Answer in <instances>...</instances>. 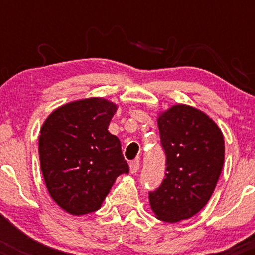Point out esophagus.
I'll return each mask as SVG.
<instances>
[{
  "label": "esophagus",
  "mask_w": 255,
  "mask_h": 255,
  "mask_svg": "<svg viewBox=\"0 0 255 255\" xmlns=\"http://www.w3.org/2000/svg\"><path fill=\"white\" fill-rule=\"evenodd\" d=\"M139 166H140L139 160H134V161H132V163L129 164V170H130V173H132V174H135V173H137V171L139 170Z\"/></svg>",
  "instance_id": "obj_1"
}]
</instances>
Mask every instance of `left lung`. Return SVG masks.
Segmentation results:
<instances>
[{"mask_svg": "<svg viewBox=\"0 0 255 255\" xmlns=\"http://www.w3.org/2000/svg\"><path fill=\"white\" fill-rule=\"evenodd\" d=\"M166 154L165 179L149 192L158 220H189L212 196L225 163V137L217 123L201 110L176 104L156 117Z\"/></svg>", "mask_w": 255, "mask_h": 255, "instance_id": "obj_1", "label": "left lung"}]
</instances>
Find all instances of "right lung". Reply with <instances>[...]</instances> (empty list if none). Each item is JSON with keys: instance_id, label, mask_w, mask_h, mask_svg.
Instances as JSON below:
<instances>
[{"instance_id": "right-lung-1", "label": "right lung", "mask_w": 255, "mask_h": 255, "mask_svg": "<svg viewBox=\"0 0 255 255\" xmlns=\"http://www.w3.org/2000/svg\"><path fill=\"white\" fill-rule=\"evenodd\" d=\"M118 105L89 97L61 105L40 128L39 160L49 195L73 216L102 206L121 174L129 173L121 142L109 132Z\"/></svg>"}]
</instances>
